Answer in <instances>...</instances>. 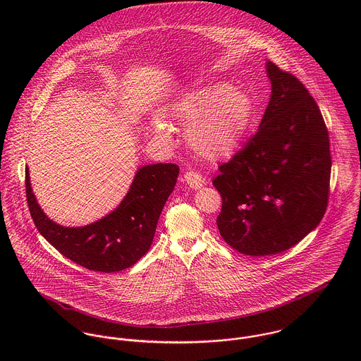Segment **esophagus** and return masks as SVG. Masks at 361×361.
<instances>
[{"label":"esophagus","mask_w":361,"mask_h":361,"mask_svg":"<svg viewBox=\"0 0 361 361\" xmlns=\"http://www.w3.org/2000/svg\"><path fill=\"white\" fill-rule=\"evenodd\" d=\"M183 179H185V183H186L190 189H195V190L202 189V188L206 185L204 178H203L200 173L193 172V171L186 172L185 176H183Z\"/></svg>","instance_id":"34e87169"}]
</instances>
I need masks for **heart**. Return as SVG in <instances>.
<instances>
[{"mask_svg": "<svg viewBox=\"0 0 361 361\" xmlns=\"http://www.w3.org/2000/svg\"><path fill=\"white\" fill-rule=\"evenodd\" d=\"M253 97L228 82H211L182 92L171 104V115L188 126L186 140L190 149L207 161H222L235 154L245 143L253 119ZM155 135L171 137L165 121L154 123Z\"/></svg>", "mask_w": 361, "mask_h": 361, "instance_id": "b5f03b06", "label": "heart"}]
</instances>
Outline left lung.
<instances>
[{"label":"left lung","instance_id":"1","mask_svg":"<svg viewBox=\"0 0 361 361\" xmlns=\"http://www.w3.org/2000/svg\"><path fill=\"white\" fill-rule=\"evenodd\" d=\"M271 97L257 133L219 166L216 225L242 255L282 253L317 228L329 195L328 130L314 99L293 75L267 61Z\"/></svg>","mask_w":361,"mask_h":361}]
</instances>
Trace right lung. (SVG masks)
I'll return each instance as SVG.
<instances>
[{
	"mask_svg": "<svg viewBox=\"0 0 361 361\" xmlns=\"http://www.w3.org/2000/svg\"><path fill=\"white\" fill-rule=\"evenodd\" d=\"M179 175L175 164H150L137 169L133 182L114 211L86 226H62L39 206L26 169V197L42 236L61 255L99 272H118L143 257L154 239L161 211Z\"/></svg>",
	"mask_w": 361,
	"mask_h": 361,
	"instance_id": "add662e5",
	"label": "right lung"
}]
</instances>
